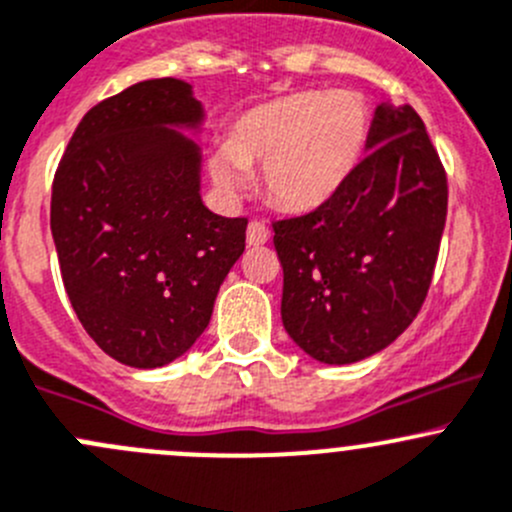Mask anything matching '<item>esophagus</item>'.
<instances>
[{
	"label": "esophagus",
	"instance_id": "1",
	"mask_svg": "<svg viewBox=\"0 0 512 512\" xmlns=\"http://www.w3.org/2000/svg\"><path fill=\"white\" fill-rule=\"evenodd\" d=\"M268 236H271V231H268V226L263 224V221H251L249 229H246V241H249V246H263L268 241Z\"/></svg>",
	"mask_w": 512,
	"mask_h": 512
}]
</instances>
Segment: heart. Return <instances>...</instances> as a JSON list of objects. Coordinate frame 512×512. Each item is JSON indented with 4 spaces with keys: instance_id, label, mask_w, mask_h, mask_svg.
<instances>
[{
    "instance_id": "heart-1",
    "label": "heart",
    "mask_w": 512,
    "mask_h": 512,
    "mask_svg": "<svg viewBox=\"0 0 512 512\" xmlns=\"http://www.w3.org/2000/svg\"><path fill=\"white\" fill-rule=\"evenodd\" d=\"M371 134V111L353 91H296L241 114L209 174L226 194L246 189L261 166L263 194L283 211H313L356 171Z\"/></svg>"
}]
</instances>
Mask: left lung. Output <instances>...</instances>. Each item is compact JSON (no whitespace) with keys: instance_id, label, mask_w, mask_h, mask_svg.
Returning a JSON list of instances; mask_svg holds the SVG:
<instances>
[{"instance_id":"left-lung-1","label":"left lung","mask_w":512,"mask_h":512,"mask_svg":"<svg viewBox=\"0 0 512 512\" xmlns=\"http://www.w3.org/2000/svg\"><path fill=\"white\" fill-rule=\"evenodd\" d=\"M371 154L318 209L273 221L288 336L321 363L391 346L428 296L448 214V179L421 116L383 101Z\"/></svg>"}]
</instances>
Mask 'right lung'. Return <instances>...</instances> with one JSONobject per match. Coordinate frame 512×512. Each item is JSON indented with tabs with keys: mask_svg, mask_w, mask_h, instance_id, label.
Masks as SVG:
<instances>
[{
	"mask_svg": "<svg viewBox=\"0 0 512 512\" xmlns=\"http://www.w3.org/2000/svg\"><path fill=\"white\" fill-rule=\"evenodd\" d=\"M181 79H149L91 106L52 184V236L74 313L131 368L184 356L246 246V219L204 206L196 129Z\"/></svg>",
	"mask_w": 512,
	"mask_h": 512,
	"instance_id": "obj_1",
	"label": "right lung"
}]
</instances>
